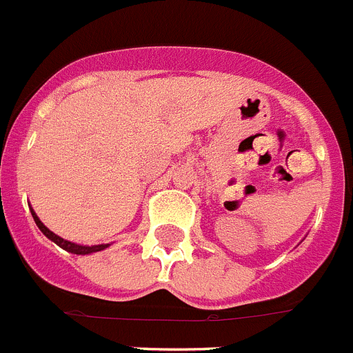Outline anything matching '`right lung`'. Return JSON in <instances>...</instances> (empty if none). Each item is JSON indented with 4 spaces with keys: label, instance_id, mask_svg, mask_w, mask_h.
<instances>
[{
    "label": "right lung",
    "instance_id": "right-lung-1",
    "mask_svg": "<svg viewBox=\"0 0 353 353\" xmlns=\"http://www.w3.org/2000/svg\"><path fill=\"white\" fill-rule=\"evenodd\" d=\"M32 216L33 219H35V223H37V227L41 228V232L44 234V236L48 237V239H51L55 245H59L60 248H64L65 252H71V254H77V255H87V254H94V252H101L103 248H107L108 245H98V246H80V245H74V243H71V241H65L62 239V237H59L57 234H53V232L50 230V228H46L44 225L41 223V219L37 218V214L33 212L32 210Z\"/></svg>",
    "mask_w": 353,
    "mask_h": 353
}]
</instances>
